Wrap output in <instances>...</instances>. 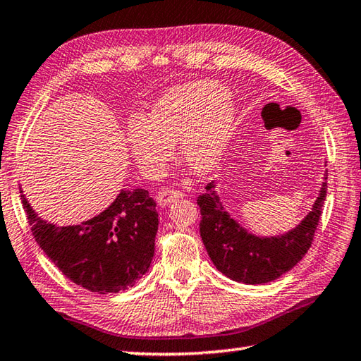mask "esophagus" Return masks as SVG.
<instances>
[{
	"label": "esophagus",
	"instance_id": "34e87169",
	"mask_svg": "<svg viewBox=\"0 0 361 361\" xmlns=\"http://www.w3.org/2000/svg\"><path fill=\"white\" fill-rule=\"evenodd\" d=\"M183 192L176 189H161L157 195V202L161 207H166V204H171L173 200L181 199Z\"/></svg>",
	"mask_w": 361,
	"mask_h": 361
}]
</instances>
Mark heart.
Masks as SVG:
<instances>
[{
    "label": "heart",
    "instance_id": "obj_1",
    "mask_svg": "<svg viewBox=\"0 0 361 361\" xmlns=\"http://www.w3.org/2000/svg\"><path fill=\"white\" fill-rule=\"evenodd\" d=\"M235 106L216 81H192L164 92L142 118L126 123L131 157L147 176H157L172 158L178 140L190 171L209 173L221 161L235 130Z\"/></svg>",
    "mask_w": 361,
    "mask_h": 361
}]
</instances>
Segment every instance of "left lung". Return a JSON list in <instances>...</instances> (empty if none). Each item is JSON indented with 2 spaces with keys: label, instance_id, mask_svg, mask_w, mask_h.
Returning a JSON list of instances; mask_svg holds the SVG:
<instances>
[{
  "label": "left lung",
  "instance_id": "8db88e82",
  "mask_svg": "<svg viewBox=\"0 0 361 361\" xmlns=\"http://www.w3.org/2000/svg\"><path fill=\"white\" fill-rule=\"evenodd\" d=\"M324 180L307 217L291 231L272 238H259L244 230L224 209L214 181L204 186L207 192L197 199L202 214L200 236L217 271L247 285L267 283L291 271L312 247L327 195V175Z\"/></svg>",
  "mask_w": 361,
  "mask_h": 361
}]
</instances>
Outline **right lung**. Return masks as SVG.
<instances>
[{
	"mask_svg": "<svg viewBox=\"0 0 361 361\" xmlns=\"http://www.w3.org/2000/svg\"><path fill=\"white\" fill-rule=\"evenodd\" d=\"M21 203L40 249L84 289L98 294L125 291L150 267L158 211L145 189H123L103 213L68 227L39 217L23 194Z\"/></svg>",
	"mask_w": 361,
	"mask_h": 361,
	"instance_id": "1",
	"label": "right lung"
}]
</instances>
